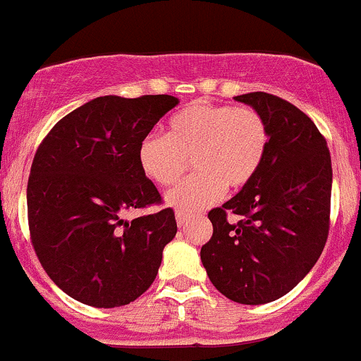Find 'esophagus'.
<instances>
[{"mask_svg":"<svg viewBox=\"0 0 361 361\" xmlns=\"http://www.w3.org/2000/svg\"><path fill=\"white\" fill-rule=\"evenodd\" d=\"M188 220H190V216H188L187 213H181V211H176V224H178V227H185V225L188 224Z\"/></svg>","mask_w":361,"mask_h":361,"instance_id":"esophagus-1","label":"esophagus"}]
</instances>
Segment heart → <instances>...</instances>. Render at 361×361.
Returning <instances> with one entry per match:
<instances>
[{
    "label": "heart",
    "mask_w": 361,
    "mask_h": 361,
    "mask_svg": "<svg viewBox=\"0 0 361 361\" xmlns=\"http://www.w3.org/2000/svg\"><path fill=\"white\" fill-rule=\"evenodd\" d=\"M267 148L269 127L257 110L194 103L167 120L166 137L148 134L140 141L137 164L159 187H173L192 160L197 173L167 195L174 209L190 214L213 204L225 187H246Z\"/></svg>",
    "instance_id": "heart-1"
}]
</instances>
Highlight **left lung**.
<instances>
[{"instance_id":"obj_1","label":"left lung","mask_w":361,"mask_h":361,"mask_svg":"<svg viewBox=\"0 0 361 361\" xmlns=\"http://www.w3.org/2000/svg\"><path fill=\"white\" fill-rule=\"evenodd\" d=\"M264 116L269 148L257 176L207 213L213 235L201 260L214 288L258 305L293 290L318 262L330 228L332 160L304 111L267 92L235 96ZM228 214L242 220L231 224Z\"/></svg>"}]
</instances>
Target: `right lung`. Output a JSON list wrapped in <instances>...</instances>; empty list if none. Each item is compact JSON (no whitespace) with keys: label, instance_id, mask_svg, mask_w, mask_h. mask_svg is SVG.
<instances>
[{"label":"right lung","instance_id":"obj_1","mask_svg":"<svg viewBox=\"0 0 361 361\" xmlns=\"http://www.w3.org/2000/svg\"><path fill=\"white\" fill-rule=\"evenodd\" d=\"M180 101L167 94L103 96L68 113L43 137L27 181L31 245L49 278L82 304L118 307L150 288L176 235L171 207L140 169L137 147Z\"/></svg>","mask_w":361,"mask_h":361}]
</instances>
